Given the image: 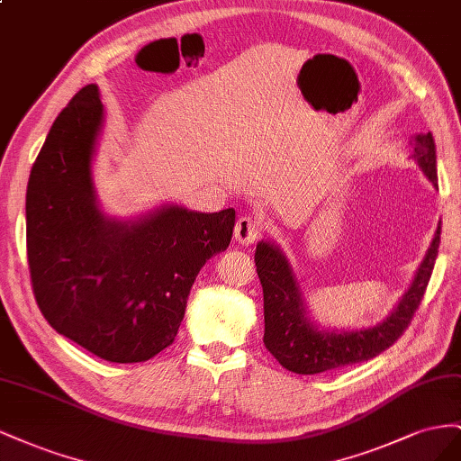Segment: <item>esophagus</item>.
<instances>
[{"instance_id": "esophagus-1", "label": "esophagus", "mask_w": 461, "mask_h": 461, "mask_svg": "<svg viewBox=\"0 0 461 461\" xmlns=\"http://www.w3.org/2000/svg\"><path fill=\"white\" fill-rule=\"evenodd\" d=\"M258 233H260L258 221L251 214H245L238 220V223H235L233 238H235V241H240L241 245H251L258 240Z\"/></svg>"}]
</instances>
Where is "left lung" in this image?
<instances>
[{"mask_svg":"<svg viewBox=\"0 0 461 461\" xmlns=\"http://www.w3.org/2000/svg\"><path fill=\"white\" fill-rule=\"evenodd\" d=\"M411 160L438 189L437 147L430 133L417 135ZM440 226L435 231L427 253L415 270L410 287L390 311L386 319L363 328H330L314 321L309 309L305 287L301 284L292 260L272 240L257 243L255 262L265 295V341L267 349L287 371L297 375H317L339 366L369 361L388 349L413 319L429 285L438 257Z\"/></svg>","mask_w":461,"mask_h":461,"instance_id":"8db88e82","label":"left lung"}]
</instances>
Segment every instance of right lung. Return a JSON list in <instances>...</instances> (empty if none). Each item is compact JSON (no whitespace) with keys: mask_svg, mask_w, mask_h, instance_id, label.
<instances>
[{"mask_svg":"<svg viewBox=\"0 0 461 461\" xmlns=\"http://www.w3.org/2000/svg\"><path fill=\"white\" fill-rule=\"evenodd\" d=\"M104 113L98 85H86L51 125L26 187V253L58 334L100 359L140 363L176 339L196 276L231 241L235 210L108 214L95 183Z\"/></svg>","mask_w":461,"mask_h":461,"instance_id":"obj_1","label":"right lung"}]
</instances>
